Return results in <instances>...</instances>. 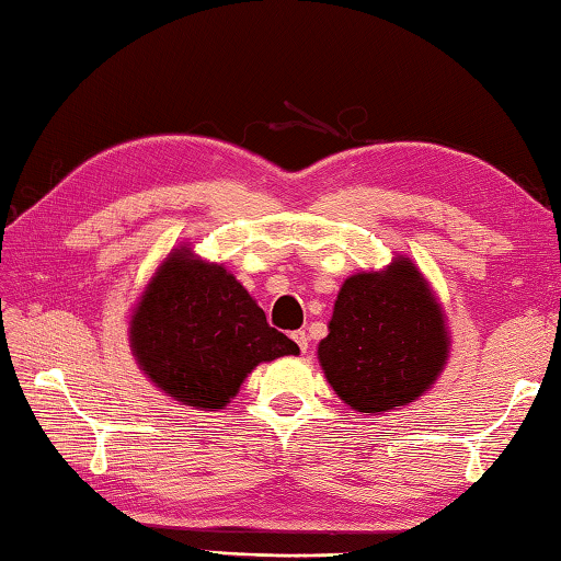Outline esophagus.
Instances as JSON below:
<instances>
[{
    "instance_id": "esophagus-1",
    "label": "esophagus",
    "mask_w": 561,
    "mask_h": 561,
    "mask_svg": "<svg viewBox=\"0 0 561 561\" xmlns=\"http://www.w3.org/2000/svg\"><path fill=\"white\" fill-rule=\"evenodd\" d=\"M290 336H293V342L300 346V352H302V354L308 352V342H310V340H308V334H305L302 330H298V332H293Z\"/></svg>"
}]
</instances>
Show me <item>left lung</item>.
Here are the masks:
<instances>
[{
  "label": "left lung",
  "instance_id": "8db88e82",
  "mask_svg": "<svg viewBox=\"0 0 561 561\" xmlns=\"http://www.w3.org/2000/svg\"><path fill=\"white\" fill-rule=\"evenodd\" d=\"M449 356L445 312L420 268L398 256L346 278L334 300L320 366L356 412H388L432 388Z\"/></svg>",
  "mask_w": 561,
  "mask_h": 561
}]
</instances>
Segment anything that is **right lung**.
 Here are the masks:
<instances>
[{
	"mask_svg": "<svg viewBox=\"0 0 561 561\" xmlns=\"http://www.w3.org/2000/svg\"><path fill=\"white\" fill-rule=\"evenodd\" d=\"M131 352L165 396L221 410L263 362L300 354L221 263L178 247L158 266L129 320Z\"/></svg>",
	"mask_w": 561,
	"mask_h": 561,
	"instance_id": "1",
	"label": "right lung"
}]
</instances>
